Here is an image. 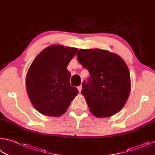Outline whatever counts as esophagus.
<instances>
[{
    "instance_id": "34e87169",
    "label": "esophagus",
    "mask_w": 155,
    "mask_h": 155,
    "mask_svg": "<svg viewBox=\"0 0 155 155\" xmlns=\"http://www.w3.org/2000/svg\"><path fill=\"white\" fill-rule=\"evenodd\" d=\"M78 91H79V92L80 93L81 91H82V85H80V86H78Z\"/></svg>"
}]
</instances>
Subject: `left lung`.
<instances>
[{
    "label": "left lung",
    "instance_id": "8db88e82",
    "mask_svg": "<svg viewBox=\"0 0 155 155\" xmlns=\"http://www.w3.org/2000/svg\"><path fill=\"white\" fill-rule=\"evenodd\" d=\"M77 58L88 70L82 94L89 110L98 118L110 117L125 105L131 91L128 67L117 54L100 49H80Z\"/></svg>",
    "mask_w": 155,
    "mask_h": 155
}]
</instances>
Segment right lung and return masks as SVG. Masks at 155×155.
<instances>
[{"instance_id": "1", "label": "right lung", "mask_w": 155, "mask_h": 155, "mask_svg": "<svg viewBox=\"0 0 155 155\" xmlns=\"http://www.w3.org/2000/svg\"><path fill=\"white\" fill-rule=\"evenodd\" d=\"M78 49L52 45L38 54L29 67L26 87L35 109L48 116L58 117L67 110L78 93L71 86L67 67Z\"/></svg>"}]
</instances>
